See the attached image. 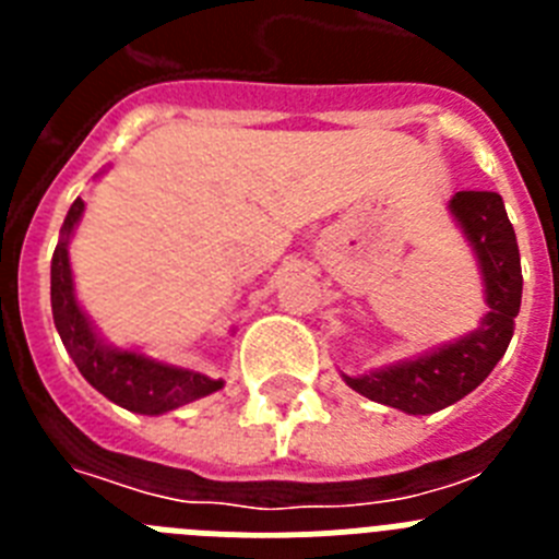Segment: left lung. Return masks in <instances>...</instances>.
<instances>
[{
  "label": "left lung",
  "instance_id": "obj_1",
  "mask_svg": "<svg viewBox=\"0 0 559 559\" xmlns=\"http://www.w3.org/2000/svg\"><path fill=\"white\" fill-rule=\"evenodd\" d=\"M451 212L481 263L490 305L481 328L459 338L456 344H445L406 364H394L360 378L344 374L349 389L406 414H433L471 394L510 347L515 316L521 310V254L501 195L462 190L451 199Z\"/></svg>",
  "mask_w": 559,
  "mask_h": 559
}]
</instances>
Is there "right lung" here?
Instances as JSON below:
<instances>
[{
    "label": "right lung",
    "mask_w": 559,
    "mask_h": 559,
    "mask_svg": "<svg viewBox=\"0 0 559 559\" xmlns=\"http://www.w3.org/2000/svg\"><path fill=\"white\" fill-rule=\"evenodd\" d=\"M83 215V201L69 206L67 221L61 226V240L52 254V319L61 333L63 347L72 355L83 378L111 403L136 414H165L173 408L192 403L218 392L224 380H212L192 369L167 367L131 349H108L88 324L86 313L78 308L75 288H72V269H69V235Z\"/></svg>",
    "instance_id": "obj_1"
}]
</instances>
